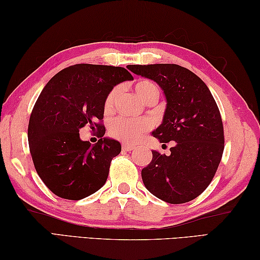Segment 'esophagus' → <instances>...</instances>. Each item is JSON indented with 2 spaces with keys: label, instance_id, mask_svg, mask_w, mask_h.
I'll list each match as a JSON object with an SVG mask.
<instances>
[{
  "label": "esophagus",
  "instance_id": "34e87169",
  "mask_svg": "<svg viewBox=\"0 0 260 260\" xmlns=\"http://www.w3.org/2000/svg\"><path fill=\"white\" fill-rule=\"evenodd\" d=\"M134 149V147L132 146V144H128V143H122V150H125V151H131V150H133Z\"/></svg>",
  "mask_w": 260,
  "mask_h": 260
}]
</instances>
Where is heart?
Here are the masks:
<instances>
[{"label":"heart","mask_w":260,"mask_h":260,"mask_svg":"<svg viewBox=\"0 0 260 260\" xmlns=\"http://www.w3.org/2000/svg\"><path fill=\"white\" fill-rule=\"evenodd\" d=\"M134 91L138 98L144 103H155L159 95L155 83L149 80H140L134 83ZM117 96V89H113L109 93L105 100V110L112 108L114 99ZM149 129V122L147 120H129L124 118H118L113 120L110 126V134L113 138L124 141L125 143H134L142 138L143 134Z\"/></svg>","instance_id":"obj_1"}]
</instances>
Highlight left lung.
<instances>
[{
  "label": "left lung",
  "instance_id": "8db88e82",
  "mask_svg": "<svg viewBox=\"0 0 260 260\" xmlns=\"http://www.w3.org/2000/svg\"><path fill=\"white\" fill-rule=\"evenodd\" d=\"M136 76L161 88L166 108L152 132L160 143L172 142L171 153L152 150V160L141 171L144 186L170 204L192 201L212 181L223 152V127L208 86L177 64L127 65Z\"/></svg>",
  "mask_w": 260,
  "mask_h": 260
}]
</instances>
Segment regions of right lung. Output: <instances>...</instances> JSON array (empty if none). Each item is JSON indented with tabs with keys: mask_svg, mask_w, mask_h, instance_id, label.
I'll list each match as a JSON object with an SVG mask.
<instances>
[{
	"mask_svg": "<svg viewBox=\"0 0 260 260\" xmlns=\"http://www.w3.org/2000/svg\"><path fill=\"white\" fill-rule=\"evenodd\" d=\"M133 80L124 68L76 64L52 77L35 103L28 144L35 170L55 195L82 200L104 186L110 162L121 151L117 140L104 138V103L120 82ZM86 124L98 128L96 145L80 139Z\"/></svg>",
	"mask_w": 260,
	"mask_h": 260,
	"instance_id": "obj_1",
	"label": "right lung"
}]
</instances>
